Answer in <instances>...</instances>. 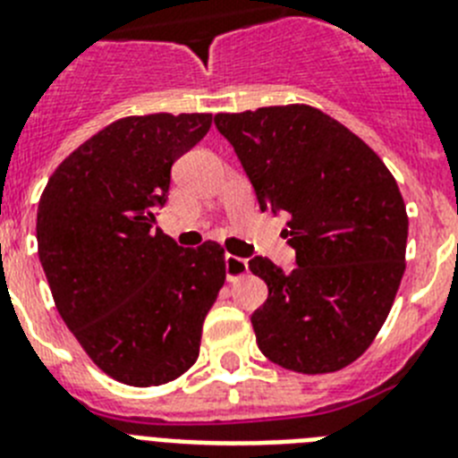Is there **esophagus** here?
I'll use <instances>...</instances> for the list:
<instances>
[{"label":"esophagus","instance_id":"esophagus-1","mask_svg":"<svg viewBox=\"0 0 458 458\" xmlns=\"http://www.w3.org/2000/svg\"><path fill=\"white\" fill-rule=\"evenodd\" d=\"M225 273L226 279H238L242 275H248V261L233 254H225Z\"/></svg>","mask_w":458,"mask_h":458}]
</instances>
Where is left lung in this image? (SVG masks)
I'll list each match as a JSON object with an SVG mask.
<instances>
[{
	"instance_id": "left-lung-1",
	"label": "left lung",
	"mask_w": 458,
	"mask_h": 458,
	"mask_svg": "<svg viewBox=\"0 0 458 458\" xmlns=\"http://www.w3.org/2000/svg\"><path fill=\"white\" fill-rule=\"evenodd\" d=\"M259 208L289 213L295 268L250 259L268 298L252 314L261 353L301 374L344 369L386 323L406 268L394 176L358 135L310 105L217 114Z\"/></svg>"
}]
</instances>
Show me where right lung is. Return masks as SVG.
<instances>
[{"label": "right lung", "instance_id": "obj_1", "mask_svg": "<svg viewBox=\"0 0 458 458\" xmlns=\"http://www.w3.org/2000/svg\"><path fill=\"white\" fill-rule=\"evenodd\" d=\"M210 114L125 116L64 160L40 194V266L89 358L119 383L163 386L199 358L201 326L225 284V250L179 248L156 229L172 165Z\"/></svg>", "mask_w": 458, "mask_h": 458}]
</instances>
